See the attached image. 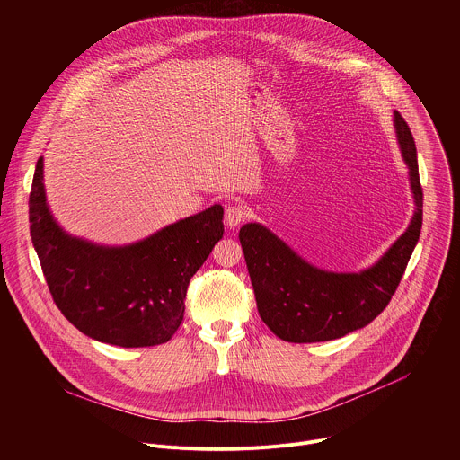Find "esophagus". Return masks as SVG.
Listing matches in <instances>:
<instances>
[{"label":"esophagus","mask_w":460,"mask_h":460,"mask_svg":"<svg viewBox=\"0 0 460 460\" xmlns=\"http://www.w3.org/2000/svg\"><path fill=\"white\" fill-rule=\"evenodd\" d=\"M224 220H226V226H227V227L234 229V227H238V226L245 220V209H243L242 206L233 204V206H229V208L226 209Z\"/></svg>","instance_id":"obj_1"}]
</instances>
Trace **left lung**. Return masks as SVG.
Returning <instances> with one entry per match:
<instances>
[{
    "label": "left lung",
    "instance_id": "1",
    "mask_svg": "<svg viewBox=\"0 0 460 460\" xmlns=\"http://www.w3.org/2000/svg\"><path fill=\"white\" fill-rule=\"evenodd\" d=\"M397 140L410 169L415 213L406 233L375 266L360 273L323 271L300 258L260 224L240 229L247 271L260 318L286 342L341 339L375 320L395 295L422 227V187L417 147L401 112L393 114Z\"/></svg>",
    "mask_w": 460,
    "mask_h": 460
}]
</instances>
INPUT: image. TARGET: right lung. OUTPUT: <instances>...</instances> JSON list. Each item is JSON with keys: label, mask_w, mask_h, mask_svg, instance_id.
<instances>
[{"label": "right lung", "mask_w": 460, "mask_h": 460, "mask_svg": "<svg viewBox=\"0 0 460 460\" xmlns=\"http://www.w3.org/2000/svg\"><path fill=\"white\" fill-rule=\"evenodd\" d=\"M222 217V206H211L142 242L103 247L56 224L43 158L29 196L31 236L52 300L84 335L119 348L158 346L176 333L189 280L224 236Z\"/></svg>", "instance_id": "obj_1"}]
</instances>
